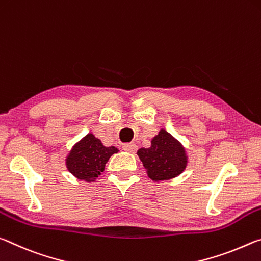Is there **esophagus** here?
Wrapping results in <instances>:
<instances>
[{"mask_svg":"<svg viewBox=\"0 0 261 261\" xmlns=\"http://www.w3.org/2000/svg\"><path fill=\"white\" fill-rule=\"evenodd\" d=\"M122 149L128 152H135L136 149H138V146L135 143H125L122 144Z\"/></svg>","mask_w":261,"mask_h":261,"instance_id":"34e87169","label":"esophagus"}]
</instances>
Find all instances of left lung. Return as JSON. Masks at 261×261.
Here are the masks:
<instances>
[{"instance_id": "left-lung-1", "label": "left lung", "mask_w": 261, "mask_h": 261, "mask_svg": "<svg viewBox=\"0 0 261 261\" xmlns=\"http://www.w3.org/2000/svg\"><path fill=\"white\" fill-rule=\"evenodd\" d=\"M138 155L152 180H168L179 176L186 168L185 150L164 129L152 139L150 148H141Z\"/></svg>"}]
</instances>
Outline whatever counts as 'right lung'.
<instances>
[{
  "mask_svg": "<svg viewBox=\"0 0 261 261\" xmlns=\"http://www.w3.org/2000/svg\"><path fill=\"white\" fill-rule=\"evenodd\" d=\"M117 151V148L104 147L100 140L88 134L72 148L67 159V168L76 178L95 180L104 172L105 164Z\"/></svg>",
  "mask_w": 261,
  "mask_h": 261,
  "instance_id": "add662e5",
  "label": "right lung"
}]
</instances>
